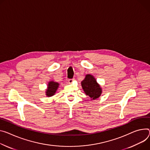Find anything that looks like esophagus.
Returning a JSON list of instances; mask_svg holds the SVG:
<instances>
[{
    "label": "esophagus",
    "instance_id": "34e87169",
    "mask_svg": "<svg viewBox=\"0 0 150 150\" xmlns=\"http://www.w3.org/2000/svg\"><path fill=\"white\" fill-rule=\"evenodd\" d=\"M74 80V79H69V80H68V82H69V84H71L73 82Z\"/></svg>",
    "mask_w": 150,
    "mask_h": 150
}]
</instances>
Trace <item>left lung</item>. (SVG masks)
Wrapping results in <instances>:
<instances>
[{
	"instance_id": "8db88e82",
	"label": "left lung",
	"mask_w": 150,
	"mask_h": 150,
	"mask_svg": "<svg viewBox=\"0 0 150 150\" xmlns=\"http://www.w3.org/2000/svg\"><path fill=\"white\" fill-rule=\"evenodd\" d=\"M81 86L86 95L88 96L91 100H95L100 97L102 90L100 85L97 83L94 77L87 74L84 79L81 82Z\"/></svg>"
}]
</instances>
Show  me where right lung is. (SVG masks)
Listing matches in <instances>:
<instances>
[{"label": "right lung", "mask_w": 150, "mask_h": 150, "mask_svg": "<svg viewBox=\"0 0 150 150\" xmlns=\"http://www.w3.org/2000/svg\"><path fill=\"white\" fill-rule=\"evenodd\" d=\"M59 84L57 82H54L53 81H51L48 84V87L46 90V95L47 97L52 96L55 94L56 91H57L59 87Z\"/></svg>", "instance_id": "right-lung-1"}]
</instances>
